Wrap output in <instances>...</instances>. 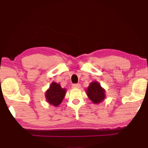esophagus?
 Returning a JSON list of instances; mask_svg holds the SVG:
<instances>
[{
  "instance_id": "34e87169",
  "label": "esophagus",
  "mask_w": 148,
  "mask_h": 148,
  "mask_svg": "<svg viewBox=\"0 0 148 148\" xmlns=\"http://www.w3.org/2000/svg\"><path fill=\"white\" fill-rule=\"evenodd\" d=\"M72 87L73 88H76V89H78L80 87V84H73L72 85Z\"/></svg>"
}]
</instances>
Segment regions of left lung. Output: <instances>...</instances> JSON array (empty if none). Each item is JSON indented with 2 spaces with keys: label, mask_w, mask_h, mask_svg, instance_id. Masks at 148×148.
<instances>
[{
  "label": "left lung",
  "mask_w": 148,
  "mask_h": 148,
  "mask_svg": "<svg viewBox=\"0 0 148 148\" xmlns=\"http://www.w3.org/2000/svg\"><path fill=\"white\" fill-rule=\"evenodd\" d=\"M105 92V89L97 81L90 83L86 90L87 97L94 104H99L104 101L106 97Z\"/></svg>",
  "instance_id": "8db88e82"
}]
</instances>
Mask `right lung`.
Listing matches in <instances>:
<instances>
[{"label": "right lung", "instance_id": "1", "mask_svg": "<svg viewBox=\"0 0 148 148\" xmlns=\"http://www.w3.org/2000/svg\"><path fill=\"white\" fill-rule=\"evenodd\" d=\"M66 92V89L62 88L61 85L53 82L46 91L45 97L49 104L54 106H58L63 101Z\"/></svg>", "mask_w": 148, "mask_h": 148}]
</instances>
